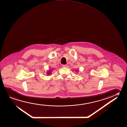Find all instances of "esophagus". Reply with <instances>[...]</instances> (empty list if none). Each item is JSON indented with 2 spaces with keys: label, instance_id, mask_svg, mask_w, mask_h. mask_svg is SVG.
I'll use <instances>...</instances> for the list:
<instances>
[{
  "label": "esophagus",
  "instance_id": "esophagus-1",
  "mask_svg": "<svg viewBox=\"0 0 127 127\" xmlns=\"http://www.w3.org/2000/svg\"><path fill=\"white\" fill-rule=\"evenodd\" d=\"M66 66L67 65L66 64H63V65H62V66H63V67H66Z\"/></svg>",
  "mask_w": 127,
  "mask_h": 127
}]
</instances>
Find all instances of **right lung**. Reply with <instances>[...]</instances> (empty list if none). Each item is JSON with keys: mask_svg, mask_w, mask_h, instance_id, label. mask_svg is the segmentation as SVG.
Wrapping results in <instances>:
<instances>
[{"mask_svg": "<svg viewBox=\"0 0 127 127\" xmlns=\"http://www.w3.org/2000/svg\"><path fill=\"white\" fill-rule=\"evenodd\" d=\"M48 73H50V72H48Z\"/></svg>", "mask_w": 127, "mask_h": 127, "instance_id": "right-lung-1", "label": "right lung"}]
</instances>
